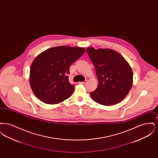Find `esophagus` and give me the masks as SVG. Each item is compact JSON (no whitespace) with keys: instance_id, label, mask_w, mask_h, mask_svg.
Listing matches in <instances>:
<instances>
[{"instance_id":"1","label":"esophagus","mask_w":158,"mask_h":158,"mask_svg":"<svg viewBox=\"0 0 158 158\" xmlns=\"http://www.w3.org/2000/svg\"><path fill=\"white\" fill-rule=\"evenodd\" d=\"M86 83H87V81H85L84 82H80L79 83H81V84H85Z\"/></svg>"}]
</instances>
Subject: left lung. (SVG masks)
<instances>
[{"label":"left lung","mask_w":158,"mask_h":158,"mask_svg":"<svg viewBox=\"0 0 158 158\" xmlns=\"http://www.w3.org/2000/svg\"><path fill=\"white\" fill-rule=\"evenodd\" d=\"M98 81L97 89L90 92L99 104L111 105L121 102L131 88L133 72L127 61L117 52L108 48H86Z\"/></svg>","instance_id":"8db88e82"}]
</instances>
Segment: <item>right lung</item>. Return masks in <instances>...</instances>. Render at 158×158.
<instances>
[{
    "instance_id": "right-lung-1",
    "label": "right lung",
    "mask_w": 158,
    "mask_h": 158,
    "mask_svg": "<svg viewBox=\"0 0 158 158\" xmlns=\"http://www.w3.org/2000/svg\"><path fill=\"white\" fill-rule=\"evenodd\" d=\"M85 49L59 46L40 54L31 66L30 82L35 95L44 103L56 104L69 98L75 85L69 81L70 66Z\"/></svg>"
}]
</instances>
